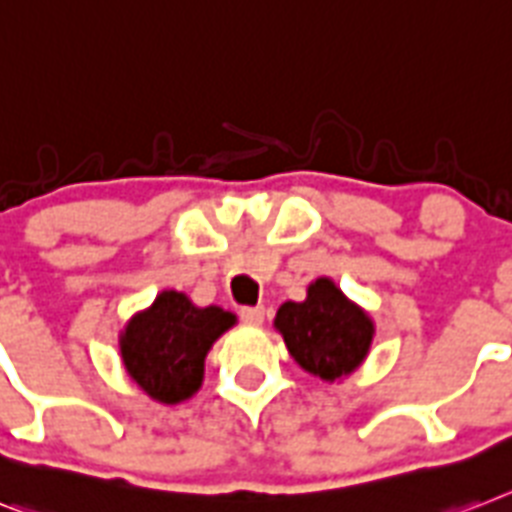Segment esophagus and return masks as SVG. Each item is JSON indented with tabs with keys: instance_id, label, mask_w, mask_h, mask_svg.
I'll return each instance as SVG.
<instances>
[{
	"instance_id": "obj_1",
	"label": "esophagus",
	"mask_w": 512,
	"mask_h": 512,
	"mask_svg": "<svg viewBox=\"0 0 512 512\" xmlns=\"http://www.w3.org/2000/svg\"><path fill=\"white\" fill-rule=\"evenodd\" d=\"M266 316V308L264 306H248V308H240V319L246 324H253V327H259L264 322Z\"/></svg>"
}]
</instances>
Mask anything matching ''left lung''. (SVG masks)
Instances as JSON below:
<instances>
[{
    "label": "left lung",
    "instance_id": "1",
    "mask_svg": "<svg viewBox=\"0 0 512 512\" xmlns=\"http://www.w3.org/2000/svg\"><path fill=\"white\" fill-rule=\"evenodd\" d=\"M274 327L303 371L335 382L348 377L369 356L374 322L361 306L345 298L329 277L308 285L306 301L282 303Z\"/></svg>",
    "mask_w": 512,
    "mask_h": 512
}]
</instances>
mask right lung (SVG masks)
Masks as SVG:
<instances>
[{"instance_id": "obj_1", "label": "right lung", "mask_w": 512, "mask_h": 512, "mask_svg": "<svg viewBox=\"0 0 512 512\" xmlns=\"http://www.w3.org/2000/svg\"><path fill=\"white\" fill-rule=\"evenodd\" d=\"M232 324L235 314L225 308H198L188 295L164 290L122 329V363L149 398L164 405L183 403L198 392L206 353Z\"/></svg>"}]
</instances>
